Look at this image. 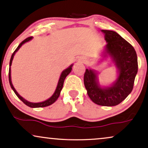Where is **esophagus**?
Returning a JSON list of instances; mask_svg holds the SVG:
<instances>
[{
  "label": "esophagus",
  "mask_w": 148,
  "mask_h": 148,
  "mask_svg": "<svg viewBox=\"0 0 148 148\" xmlns=\"http://www.w3.org/2000/svg\"><path fill=\"white\" fill-rule=\"evenodd\" d=\"M78 61L80 63H84L85 61V59L84 57H80L79 59H78Z\"/></svg>",
  "instance_id": "obj_1"
}]
</instances>
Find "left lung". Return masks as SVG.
Instances as JSON below:
<instances>
[{"instance_id":"obj_1","label":"left lung","mask_w":148,"mask_h":148,"mask_svg":"<svg viewBox=\"0 0 148 148\" xmlns=\"http://www.w3.org/2000/svg\"><path fill=\"white\" fill-rule=\"evenodd\" d=\"M102 32L107 43L102 57L111 58L117 69V78L110 85L102 86L98 72L89 68L84 75V84L88 96L95 104L113 106L124 100L133 89L138 71L137 56L132 45L118 33L109 30H102Z\"/></svg>"}]
</instances>
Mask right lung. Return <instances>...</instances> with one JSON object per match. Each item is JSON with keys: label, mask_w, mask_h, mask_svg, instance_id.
Segmentation results:
<instances>
[{"label": "right lung", "mask_w": 148, "mask_h": 148, "mask_svg": "<svg viewBox=\"0 0 148 148\" xmlns=\"http://www.w3.org/2000/svg\"><path fill=\"white\" fill-rule=\"evenodd\" d=\"M32 39H33V37H28V38L25 39L24 41H22V42L19 44V46L17 47L16 50L14 52V53L12 54V57H11V59H10V62H9V84H10L11 87H12L13 91H14V93H16V96H18V98H19L20 100H21L22 102H23L24 103L26 104V105H27L28 106H29V107H31V108L45 107V106H50V105H51L52 104H53L54 102H55V101L57 100L58 98L59 97V96H60L61 91L63 88L64 80L65 79V78H66V76H68V74L71 72V71H72V68L73 66V64L70 65L68 68H66L65 70H64L62 72H61L60 78H59V81H58L57 88H56L55 92H54L53 94H52V96L50 97V98L47 99V100H46L45 101H43V102H29V101H27V100H25V99H24V98H22V97L20 96L19 93L17 92L16 89H15L14 85H13L12 82V76H11V65H12V61H13V59H14L15 54H16V52L18 51V50L21 48V46H22V45H23L24 44H25V43L29 42V41H31Z\"/></svg>", "instance_id": "add662e5"}]
</instances>
